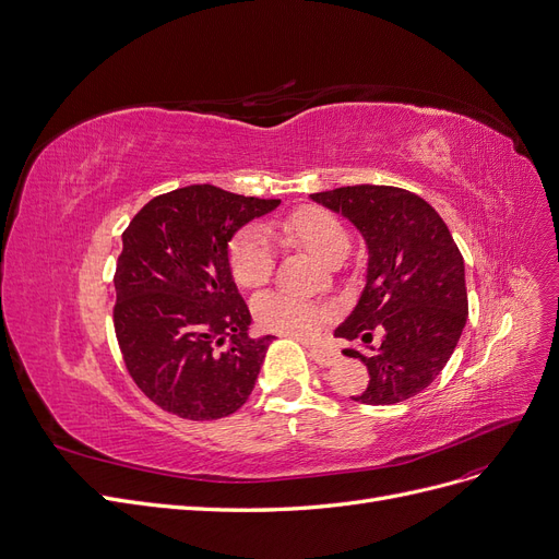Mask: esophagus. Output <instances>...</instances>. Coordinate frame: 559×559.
Returning <instances> with one entry per match:
<instances>
[{
  "instance_id": "34e87169",
  "label": "esophagus",
  "mask_w": 559,
  "mask_h": 559,
  "mask_svg": "<svg viewBox=\"0 0 559 559\" xmlns=\"http://www.w3.org/2000/svg\"><path fill=\"white\" fill-rule=\"evenodd\" d=\"M311 359L320 366H334L341 355L336 353L334 347H326V345H311Z\"/></svg>"
}]
</instances>
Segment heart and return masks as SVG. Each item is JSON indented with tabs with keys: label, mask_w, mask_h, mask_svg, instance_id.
Segmentation results:
<instances>
[{
	"label": "heart",
	"mask_w": 559,
	"mask_h": 559,
	"mask_svg": "<svg viewBox=\"0 0 559 559\" xmlns=\"http://www.w3.org/2000/svg\"><path fill=\"white\" fill-rule=\"evenodd\" d=\"M281 235L304 246L324 262L341 260L349 248L343 223L322 206H301L281 223ZM276 253L269 237L258 227H246L230 243L233 276L241 287H262L274 274ZM253 318L262 329L287 336H308L324 322L322 306L287 295H262L253 304Z\"/></svg>",
	"instance_id": "1"
}]
</instances>
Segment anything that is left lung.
<instances>
[{"label": "left lung", "instance_id": "obj_1", "mask_svg": "<svg viewBox=\"0 0 559 559\" xmlns=\"http://www.w3.org/2000/svg\"><path fill=\"white\" fill-rule=\"evenodd\" d=\"M318 204L343 214L368 248L366 285L355 311L334 336L366 343L364 405H394L417 396L440 376L467 320L465 264L447 223L432 206L396 186H341L313 193ZM380 328L383 338L372 343Z\"/></svg>", "mask_w": 559, "mask_h": 559}]
</instances>
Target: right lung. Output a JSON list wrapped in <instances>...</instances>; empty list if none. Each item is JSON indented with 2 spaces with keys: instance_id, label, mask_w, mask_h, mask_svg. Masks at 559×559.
<instances>
[{
  "instance_id": "right-lung-1",
  "label": "right lung",
  "mask_w": 559,
  "mask_h": 559,
  "mask_svg": "<svg viewBox=\"0 0 559 559\" xmlns=\"http://www.w3.org/2000/svg\"><path fill=\"white\" fill-rule=\"evenodd\" d=\"M281 200L193 183L150 200L121 235L115 334L133 382L181 419L237 412L274 336L251 338L227 243Z\"/></svg>"
}]
</instances>
